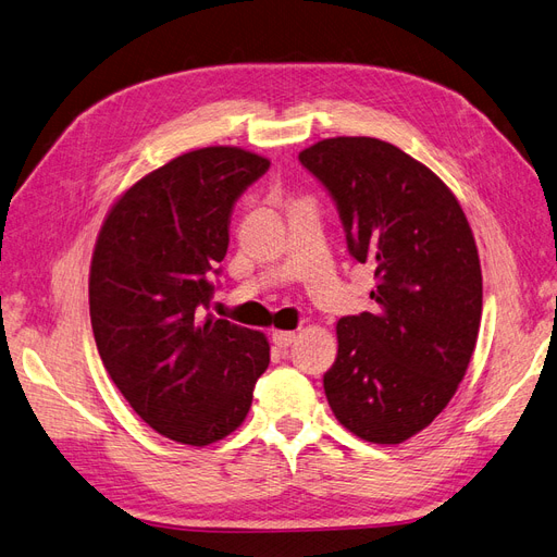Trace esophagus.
<instances>
[{"instance_id":"1","label":"esophagus","mask_w":557,"mask_h":557,"mask_svg":"<svg viewBox=\"0 0 557 557\" xmlns=\"http://www.w3.org/2000/svg\"><path fill=\"white\" fill-rule=\"evenodd\" d=\"M295 338H297L295 332H274V334H272L274 345H278V348H283V350L287 348V345H293Z\"/></svg>"}]
</instances>
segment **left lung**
<instances>
[{"instance_id":"obj_1","label":"left lung","mask_w":557,"mask_h":557,"mask_svg":"<svg viewBox=\"0 0 557 557\" xmlns=\"http://www.w3.org/2000/svg\"><path fill=\"white\" fill-rule=\"evenodd\" d=\"M299 161L330 188L350 253L375 267L373 311L336 322L324 394L341 424L398 445L447 408L482 320V264L461 202L396 145L324 138Z\"/></svg>"}]
</instances>
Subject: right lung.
<instances>
[{
  "mask_svg": "<svg viewBox=\"0 0 557 557\" xmlns=\"http://www.w3.org/2000/svg\"><path fill=\"white\" fill-rule=\"evenodd\" d=\"M267 168L242 147L186 151L128 186L94 244L89 315L103 367L140 419L182 445L237 431L270 367L262 332L202 315L233 205Z\"/></svg>",
  "mask_w": 557,
  "mask_h": 557,
  "instance_id": "obj_1",
  "label": "right lung"
}]
</instances>
